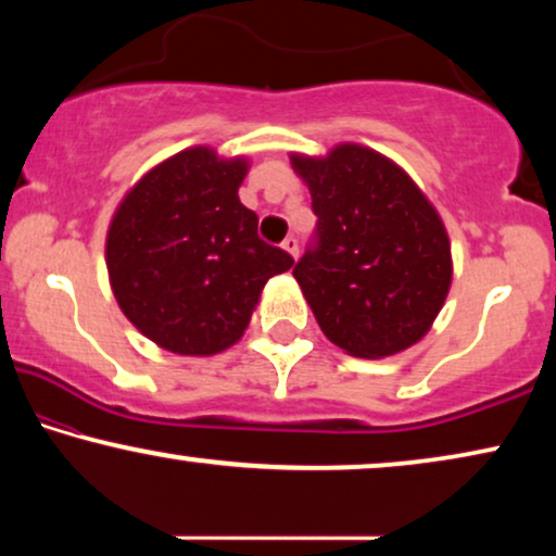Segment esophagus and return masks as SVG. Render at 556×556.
<instances>
[{
	"label": "esophagus",
	"instance_id": "34e87169",
	"mask_svg": "<svg viewBox=\"0 0 556 556\" xmlns=\"http://www.w3.org/2000/svg\"><path fill=\"white\" fill-rule=\"evenodd\" d=\"M283 250L295 261V257H299V240H295V238H286V240H283Z\"/></svg>",
	"mask_w": 556,
	"mask_h": 556
}]
</instances>
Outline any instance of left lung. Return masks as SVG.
I'll list each match as a JSON object with an SVG mask.
<instances>
[{"label":"left lung","mask_w":556,"mask_h":556,"mask_svg":"<svg viewBox=\"0 0 556 556\" xmlns=\"http://www.w3.org/2000/svg\"><path fill=\"white\" fill-rule=\"evenodd\" d=\"M306 181L316 248L293 278L326 339L359 359H384L430 331L453 283L451 238L413 177L379 151L337 143L291 154Z\"/></svg>","instance_id":"obj_1"}]
</instances>
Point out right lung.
Listing matches in <instances>:
<instances>
[{
  "label": "right lung",
  "mask_w": 556,
  "mask_h": 556,
  "mask_svg": "<svg viewBox=\"0 0 556 556\" xmlns=\"http://www.w3.org/2000/svg\"><path fill=\"white\" fill-rule=\"evenodd\" d=\"M248 156L212 147L151 166L124 194L105 235L118 308L156 346L212 356L238 344L265 283L293 257L257 238L238 189Z\"/></svg>",
  "instance_id": "obj_1"
}]
</instances>
